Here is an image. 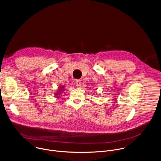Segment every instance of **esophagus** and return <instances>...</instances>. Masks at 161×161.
Segmentation results:
<instances>
[{"mask_svg": "<svg viewBox=\"0 0 161 161\" xmlns=\"http://www.w3.org/2000/svg\"><path fill=\"white\" fill-rule=\"evenodd\" d=\"M75 84H76V86L77 87H80V85H81V82L80 80L77 79L75 80Z\"/></svg>", "mask_w": 161, "mask_h": 161, "instance_id": "34e87169", "label": "esophagus"}]
</instances>
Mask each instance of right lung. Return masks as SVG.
Masks as SVG:
<instances>
[{
    "label": "right lung",
    "instance_id": "right-lung-1",
    "mask_svg": "<svg viewBox=\"0 0 161 161\" xmlns=\"http://www.w3.org/2000/svg\"><path fill=\"white\" fill-rule=\"evenodd\" d=\"M63 87H63V86H61V87H60V88H59V91H59V92H57V93H56V95H58V94H59V93H61V91H63V89H62V88H63Z\"/></svg>",
    "mask_w": 161,
    "mask_h": 161
}]
</instances>
